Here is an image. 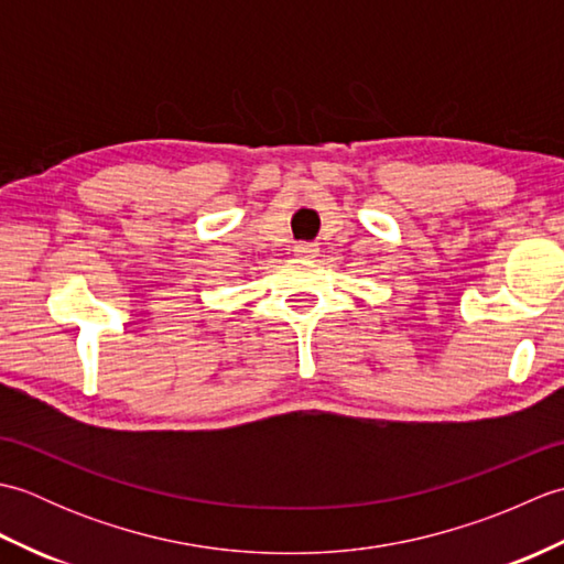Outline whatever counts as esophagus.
<instances>
[{
  "mask_svg": "<svg viewBox=\"0 0 564 564\" xmlns=\"http://www.w3.org/2000/svg\"><path fill=\"white\" fill-rule=\"evenodd\" d=\"M293 251H295L297 257H303V259H313V257H317L319 247H317L315 242H297V245L293 247Z\"/></svg>",
  "mask_w": 564,
  "mask_h": 564,
  "instance_id": "obj_1",
  "label": "esophagus"
}]
</instances>
